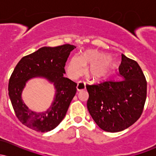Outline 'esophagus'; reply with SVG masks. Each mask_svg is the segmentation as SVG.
<instances>
[{"label": "esophagus", "instance_id": "obj_1", "mask_svg": "<svg viewBox=\"0 0 156 156\" xmlns=\"http://www.w3.org/2000/svg\"><path fill=\"white\" fill-rule=\"evenodd\" d=\"M86 88V86H85V83L84 82H78V85H77V90L78 91H81L85 89Z\"/></svg>", "mask_w": 156, "mask_h": 156}]
</instances>
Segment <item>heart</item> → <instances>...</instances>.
Instances as JSON below:
<instances>
[{
	"mask_svg": "<svg viewBox=\"0 0 156 156\" xmlns=\"http://www.w3.org/2000/svg\"><path fill=\"white\" fill-rule=\"evenodd\" d=\"M89 65L87 76L93 80H102L112 73L116 62L112 57L105 56L104 53L98 50H88L80 57L73 56L67 64L66 71L69 78L77 79L83 75L85 67Z\"/></svg>",
	"mask_w": 156,
	"mask_h": 156,
	"instance_id": "1",
	"label": "heart"
}]
</instances>
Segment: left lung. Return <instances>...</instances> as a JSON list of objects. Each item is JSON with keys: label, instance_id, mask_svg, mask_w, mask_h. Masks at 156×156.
Here are the masks:
<instances>
[{"label": "left lung", "instance_id": "1", "mask_svg": "<svg viewBox=\"0 0 156 156\" xmlns=\"http://www.w3.org/2000/svg\"><path fill=\"white\" fill-rule=\"evenodd\" d=\"M119 79L86 85L89 114L102 130L111 133L134 124L142 114L147 98V80L140 66L124 54Z\"/></svg>", "mask_w": 156, "mask_h": 156}]
</instances>
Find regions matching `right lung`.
Wrapping results in <instances>:
<instances>
[{"mask_svg": "<svg viewBox=\"0 0 156 156\" xmlns=\"http://www.w3.org/2000/svg\"><path fill=\"white\" fill-rule=\"evenodd\" d=\"M75 48L69 44L41 48L17 63L9 81V95L16 117L28 128L42 133L50 131L65 117L77 91V83L64 77L67 58ZM35 76L46 77L55 83L57 89L51 106L42 113L31 112L21 98L27 80Z\"/></svg>", "mask_w": 156, "mask_h": 156, "instance_id": "1", "label": "right lung"}]
</instances>
